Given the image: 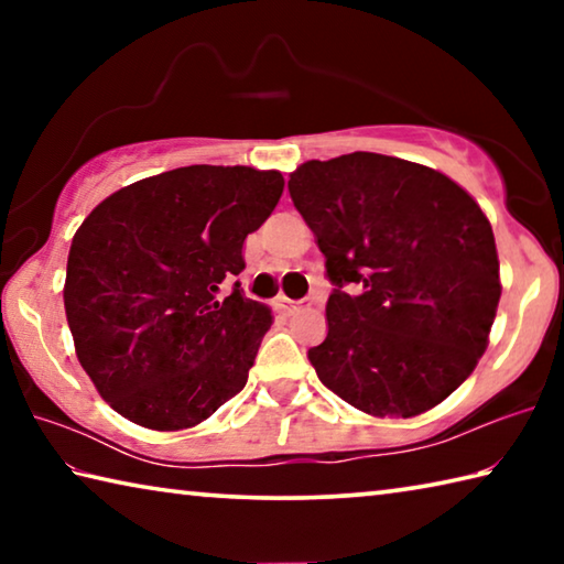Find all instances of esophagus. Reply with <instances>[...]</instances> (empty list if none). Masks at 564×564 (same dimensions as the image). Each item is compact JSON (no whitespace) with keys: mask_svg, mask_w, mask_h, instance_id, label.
I'll list each match as a JSON object with an SVG mask.
<instances>
[{"mask_svg":"<svg viewBox=\"0 0 564 564\" xmlns=\"http://www.w3.org/2000/svg\"><path fill=\"white\" fill-rule=\"evenodd\" d=\"M279 305H281V308H283V313H289V316H291V313H295V311H299V308H301V301H291V299H279Z\"/></svg>","mask_w":564,"mask_h":564,"instance_id":"obj_1","label":"esophagus"}]
</instances>
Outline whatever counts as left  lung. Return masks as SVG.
<instances>
[{
    "mask_svg": "<svg viewBox=\"0 0 564 564\" xmlns=\"http://www.w3.org/2000/svg\"><path fill=\"white\" fill-rule=\"evenodd\" d=\"M289 191L336 285L308 350L321 383L373 417L443 403L488 348L502 293L482 208L441 171L370 151L305 161Z\"/></svg>",
    "mask_w": 564,
    "mask_h": 564,
    "instance_id": "8db88e82",
    "label": "left lung"
}]
</instances>
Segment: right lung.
I'll use <instances>...</instances> for the list:
<instances>
[{"mask_svg": "<svg viewBox=\"0 0 564 564\" xmlns=\"http://www.w3.org/2000/svg\"><path fill=\"white\" fill-rule=\"evenodd\" d=\"M281 171L184 166L113 191L76 228L64 311L99 395L149 431H184L246 386L273 316L246 299L241 248Z\"/></svg>", "mask_w": 564, "mask_h": 564, "instance_id": "1", "label": "right lung"}]
</instances>
